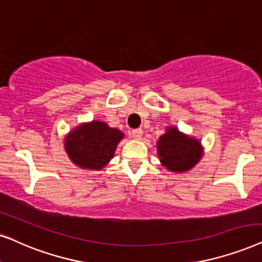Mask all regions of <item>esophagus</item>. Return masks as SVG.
<instances>
[{"instance_id":"1","label":"esophagus","mask_w":262,"mask_h":262,"mask_svg":"<svg viewBox=\"0 0 262 262\" xmlns=\"http://www.w3.org/2000/svg\"><path fill=\"white\" fill-rule=\"evenodd\" d=\"M142 135H143V130L142 128H136V130L132 131V138L134 139H141Z\"/></svg>"}]
</instances>
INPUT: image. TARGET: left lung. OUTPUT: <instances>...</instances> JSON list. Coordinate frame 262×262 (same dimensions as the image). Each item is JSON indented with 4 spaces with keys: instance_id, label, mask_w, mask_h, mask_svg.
Instances as JSON below:
<instances>
[{
    "instance_id": "obj_1",
    "label": "left lung",
    "mask_w": 262,
    "mask_h": 262,
    "mask_svg": "<svg viewBox=\"0 0 262 262\" xmlns=\"http://www.w3.org/2000/svg\"><path fill=\"white\" fill-rule=\"evenodd\" d=\"M161 165L168 171L184 173L195 167L203 155V147L198 138L183 134L176 126H167L156 143Z\"/></svg>"
}]
</instances>
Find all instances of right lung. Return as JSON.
Returning <instances> with one entry per match:
<instances>
[{
    "label": "right lung",
    "mask_w": 262,
    "mask_h": 262,
    "mask_svg": "<svg viewBox=\"0 0 262 262\" xmlns=\"http://www.w3.org/2000/svg\"><path fill=\"white\" fill-rule=\"evenodd\" d=\"M124 132L106 123L93 120L81 123L66 135L63 148L70 160L83 169L101 171L114 158Z\"/></svg>",
    "instance_id": "add662e5"
}]
</instances>
